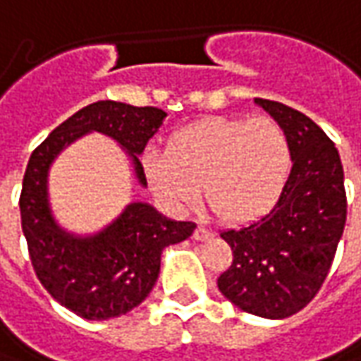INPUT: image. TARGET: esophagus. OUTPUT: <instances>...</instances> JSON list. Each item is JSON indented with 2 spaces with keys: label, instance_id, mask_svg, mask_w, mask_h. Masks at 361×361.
<instances>
[{
  "label": "esophagus",
  "instance_id": "1",
  "mask_svg": "<svg viewBox=\"0 0 361 361\" xmlns=\"http://www.w3.org/2000/svg\"><path fill=\"white\" fill-rule=\"evenodd\" d=\"M213 231L212 229H205V227H197L195 231H193V239H197V241H207V239H212Z\"/></svg>",
  "mask_w": 361,
  "mask_h": 361
}]
</instances>
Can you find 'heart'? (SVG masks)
Instances as JSON below:
<instances>
[{
    "instance_id": "1",
    "label": "heart",
    "mask_w": 361,
    "mask_h": 361,
    "mask_svg": "<svg viewBox=\"0 0 361 361\" xmlns=\"http://www.w3.org/2000/svg\"><path fill=\"white\" fill-rule=\"evenodd\" d=\"M293 168V144L273 118H205L171 134L166 152H149V185L176 209L205 200L223 219L245 223L274 207Z\"/></svg>"
}]
</instances>
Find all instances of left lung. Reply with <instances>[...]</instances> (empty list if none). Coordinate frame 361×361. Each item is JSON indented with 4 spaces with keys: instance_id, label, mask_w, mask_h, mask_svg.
<instances>
[{
    "instance_id": "obj_1",
    "label": "left lung",
    "mask_w": 361,
    "mask_h": 361,
    "mask_svg": "<svg viewBox=\"0 0 361 361\" xmlns=\"http://www.w3.org/2000/svg\"><path fill=\"white\" fill-rule=\"evenodd\" d=\"M288 134L293 170L271 213L223 231L233 263L217 279L221 294L249 314L286 318L320 290L344 233V168L334 142L306 114L255 98Z\"/></svg>"
}]
</instances>
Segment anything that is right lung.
<instances>
[{
	"label": "right lung",
	"instance_id": "1",
	"mask_svg": "<svg viewBox=\"0 0 361 361\" xmlns=\"http://www.w3.org/2000/svg\"><path fill=\"white\" fill-rule=\"evenodd\" d=\"M166 112L98 100L59 124L31 154L19 197L21 229L37 279L61 306L87 320H109L136 308L160 274L161 251L185 241L195 223L173 221L148 203H130L97 235L75 237L59 227L47 200V173L59 152L87 132H102L126 149L138 181V156L158 132Z\"/></svg>",
	"mask_w": 361,
	"mask_h": 361
}]
</instances>
